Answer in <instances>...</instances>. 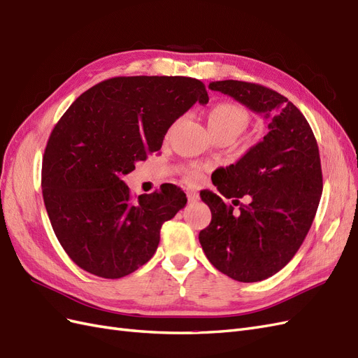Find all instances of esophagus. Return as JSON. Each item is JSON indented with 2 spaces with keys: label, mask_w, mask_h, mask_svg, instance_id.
Wrapping results in <instances>:
<instances>
[{
  "label": "esophagus",
  "mask_w": 358,
  "mask_h": 358,
  "mask_svg": "<svg viewBox=\"0 0 358 358\" xmlns=\"http://www.w3.org/2000/svg\"><path fill=\"white\" fill-rule=\"evenodd\" d=\"M187 197H188V201H197L199 200V192L196 189H187Z\"/></svg>",
  "instance_id": "obj_1"
}]
</instances>
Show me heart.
<instances>
[{"mask_svg": "<svg viewBox=\"0 0 358 358\" xmlns=\"http://www.w3.org/2000/svg\"><path fill=\"white\" fill-rule=\"evenodd\" d=\"M208 125L212 136H239L248 125V115L243 107L234 103H218L208 113ZM187 176L189 180H199L200 171L189 169Z\"/></svg>", "mask_w": 358, "mask_h": 358, "instance_id": "b5f03b06", "label": "heart"}]
</instances>
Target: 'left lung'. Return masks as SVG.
Returning <instances> with one entry per match:
<instances>
[{
  "mask_svg": "<svg viewBox=\"0 0 358 358\" xmlns=\"http://www.w3.org/2000/svg\"><path fill=\"white\" fill-rule=\"evenodd\" d=\"M209 88L270 121L262 142L212 179L220 194L200 192L212 212L199 234L206 257L231 279L258 282L289 263L315 218L322 194L318 145L306 117L279 92L241 80ZM245 195L252 201L239 213L223 200L234 198L235 204Z\"/></svg>",
  "mask_w": 358,
  "mask_h": 358,
  "instance_id": "8db88e82",
  "label": "left lung"
}]
</instances>
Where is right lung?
<instances>
[{
	"label": "right lung",
	"mask_w": 358,
	"mask_h": 358,
	"mask_svg": "<svg viewBox=\"0 0 358 358\" xmlns=\"http://www.w3.org/2000/svg\"><path fill=\"white\" fill-rule=\"evenodd\" d=\"M197 101L206 104L209 95L192 78H112L83 92L52 129L43 200L61 246L80 268L117 279L152 258L162 224L187 196L166 185L133 199L122 176L159 150L171 124Z\"/></svg>",
	"instance_id": "right-lung-1"
}]
</instances>
